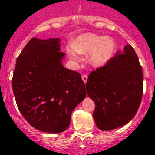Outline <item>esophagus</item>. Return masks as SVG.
Instances as JSON below:
<instances>
[{
    "label": "esophagus",
    "instance_id": "obj_1",
    "mask_svg": "<svg viewBox=\"0 0 155 155\" xmlns=\"http://www.w3.org/2000/svg\"><path fill=\"white\" fill-rule=\"evenodd\" d=\"M81 78H82L83 81H84V82L86 84V83H87V76L86 75V74H82Z\"/></svg>",
    "mask_w": 155,
    "mask_h": 155
}]
</instances>
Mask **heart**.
Instances as JSON below:
<instances>
[{"label":"heart","instance_id":"b5f03b06","mask_svg":"<svg viewBox=\"0 0 155 155\" xmlns=\"http://www.w3.org/2000/svg\"><path fill=\"white\" fill-rule=\"evenodd\" d=\"M116 44L111 38L93 33H84L79 35L74 44L67 47V52L71 59L80 60V54H90L89 60L95 67L106 65L114 56Z\"/></svg>","mask_w":155,"mask_h":155}]
</instances>
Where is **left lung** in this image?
<instances>
[{
    "label": "left lung",
    "instance_id": "obj_1",
    "mask_svg": "<svg viewBox=\"0 0 155 155\" xmlns=\"http://www.w3.org/2000/svg\"><path fill=\"white\" fill-rule=\"evenodd\" d=\"M86 90L96 105L93 118L101 130L129 123L137 112L143 93V74L130 44L118 51L104 66L91 71Z\"/></svg>",
    "mask_w": 155,
    "mask_h": 155
}]
</instances>
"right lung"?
Segmentation results:
<instances>
[{"label": "right lung", "instance_id": "1", "mask_svg": "<svg viewBox=\"0 0 155 155\" xmlns=\"http://www.w3.org/2000/svg\"><path fill=\"white\" fill-rule=\"evenodd\" d=\"M60 39L33 38L18 56L12 87L18 108L35 129L59 133L69 127L73 110L86 97L78 72L62 65Z\"/></svg>", "mask_w": 155, "mask_h": 155}]
</instances>
